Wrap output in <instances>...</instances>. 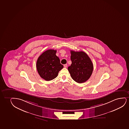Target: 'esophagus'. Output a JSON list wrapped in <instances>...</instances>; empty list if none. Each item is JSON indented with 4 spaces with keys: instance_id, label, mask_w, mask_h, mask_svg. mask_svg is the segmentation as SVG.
I'll return each instance as SVG.
<instances>
[{
    "instance_id": "1",
    "label": "esophagus",
    "mask_w": 129,
    "mask_h": 129,
    "mask_svg": "<svg viewBox=\"0 0 129 129\" xmlns=\"http://www.w3.org/2000/svg\"><path fill=\"white\" fill-rule=\"evenodd\" d=\"M64 68H67V64H64Z\"/></svg>"
}]
</instances>
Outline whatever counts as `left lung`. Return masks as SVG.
Returning <instances> with one entry per match:
<instances>
[{
	"label": "left lung",
	"mask_w": 129,
	"mask_h": 129,
	"mask_svg": "<svg viewBox=\"0 0 129 129\" xmlns=\"http://www.w3.org/2000/svg\"><path fill=\"white\" fill-rule=\"evenodd\" d=\"M72 63L68 70L72 78L77 83L85 82L91 77L93 72L91 60L83 51H71Z\"/></svg>",
	"instance_id": "1"
}]
</instances>
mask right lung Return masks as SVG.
<instances>
[{"instance_id": "add662e5", "label": "right lung", "mask_w": 129, "mask_h": 129, "mask_svg": "<svg viewBox=\"0 0 129 129\" xmlns=\"http://www.w3.org/2000/svg\"><path fill=\"white\" fill-rule=\"evenodd\" d=\"M56 50L50 49L44 51L38 58L36 67L38 73L42 78L49 81L57 77L60 71L63 68Z\"/></svg>"}]
</instances>
